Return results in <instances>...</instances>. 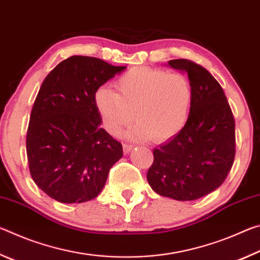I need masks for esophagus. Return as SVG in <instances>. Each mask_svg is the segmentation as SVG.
Here are the masks:
<instances>
[{
  "label": "esophagus",
  "instance_id": "34e87169",
  "mask_svg": "<svg viewBox=\"0 0 260 260\" xmlns=\"http://www.w3.org/2000/svg\"><path fill=\"white\" fill-rule=\"evenodd\" d=\"M133 148L134 146H132V144H127V143L122 144V150H124V153H128Z\"/></svg>",
  "mask_w": 260,
  "mask_h": 260
}]
</instances>
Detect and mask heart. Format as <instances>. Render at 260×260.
Masks as SVG:
<instances>
[{
  "label": "heart",
  "mask_w": 260,
  "mask_h": 260,
  "mask_svg": "<svg viewBox=\"0 0 260 260\" xmlns=\"http://www.w3.org/2000/svg\"><path fill=\"white\" fill-rule=\"evenodd\" d=\"M118 93L107 86L94 95L96 110L104 128L119 135L134 119L127 136L164 142L174 138L186 125L192 101L188 79L161 69L133 68L116 81Z\"/></svg>",
  "instance_id": "heart-1"
}]
</instances>
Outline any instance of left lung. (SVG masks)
<instances>
[{"mask_svg":"<svg viewBox=\"0 0 260 260\" xmlns=\"http://www.w3.org/2000/svg\"><path fill=\"white\" fill-rule=\"evenodd\" d=\"M188 74L192 89L183 129L153 149L147 179L158 195L193 201L221 186L234 162L235 121L221 86L208 70L188 59H172Z\"/></svg>","mask_w":260,"mask_h":260,"instance_id":"1","label":"left lung"}]
</instances>
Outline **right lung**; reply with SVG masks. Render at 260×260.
<instances>
[{
    "label": "right lung",
    "instance_id": "right-lung-1",
    "mask_svg": "<svg viewBox=\"0 0 260 260\" xmlns=\"http://www.w3.org/2000/svg\"><path fill=\"white\" fill-rule=\"evenodd\" d=\"M125 69L71 56L43 80L30 112L26 152L33 181L55 201L95 199L122 157L121 143L101 127L94 95Z\"/></svg>",
    "mask_w": 260,
    "mask_h": 260
}]
</instances>
